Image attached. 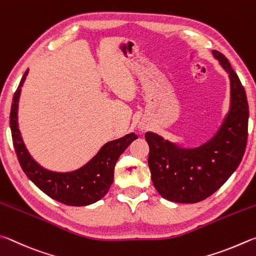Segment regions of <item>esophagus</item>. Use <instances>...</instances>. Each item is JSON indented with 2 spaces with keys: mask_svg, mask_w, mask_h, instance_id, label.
Listing matches in <instances>:
<instances>
[{
  "mask_svg": "<svg viewBox=\"0 0 256 256\" xmlns=\"http://www.w3.org/2000/svg\"><path fill=\"white\" fill-rule=\"evenodd\" d=\"M140 130H142V132H146V130H147V127H144V126H142Z\"/></svg>",
  "mask_w": 256,
  "mask_h": 256,
  "instance_id": "obj_1",
  "label": "esophagus"
}]
</instances>
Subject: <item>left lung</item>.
<instances>
[{
  "mask_svg": "<svg viewBox=\"0 0 256 256\" xmlns=\"http://www.w3.org/2000/svg\"><path fill=\"white\" fill-rule=\"evenodd\" d=\"M212 55L230 80V111L214 136L202 145L186 148L155 132L145 134L152 181L158 194L173 202L207 199L235 172L245 153L248 128L245 90L227 58L217 50Z\"/></svg>",
  "mask_w": 256,
  "mask_h": 256,
  "instance_id": "1",
  "label": "left lung"
}]
</instances>
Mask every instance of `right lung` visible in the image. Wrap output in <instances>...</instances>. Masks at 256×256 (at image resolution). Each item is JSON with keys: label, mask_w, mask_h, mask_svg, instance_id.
<instances>
[{"label": "right lung", "mask_w": 256, "mask_h": 256, "mask_svg": "<svg viewBox=\"0 0 256 256\" xmlns=\"http://www.w3.org/2000/svg\"><path fill=\"white\" fill-rule=\"evenodd\" d=\"M28 72L29 70H26L22 76L19 86L13 96L10 114L13 146L22 170L44 194L54 200L78 207L96 202L108 194L114 182L116 160L126 148L137 140V135L132 132L119 140L106 142L92 160L75 171L52 172L42 168L31 158L28 150L26 148L18 124V106L21 88Z\"/></svg>", "instance_id": "add662e5"}]
</instances>
